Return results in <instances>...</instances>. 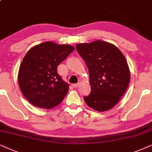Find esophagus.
I'll list each match as a JSON object with an SVG mask.
<instances>
[{
	"label": "esophagus",
	"mask_w": 152,
	"mask_h": 152,
	"mask_svg": "<svg viewBox=\"0 0 152 152\" xmlns=\"http://www.w3.org/2000/svg\"><path fill=\"white\" fill-rule=\"evenodd\" d=\"M78 86H79V83H76L73 85V87H74V88H78Z\"/></svg>",
	"instance_id": "1"
}]
</instances>
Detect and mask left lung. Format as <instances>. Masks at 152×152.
<instances>
[{"label": "left lung", "mask_w": 152, "mask_h": 152, "mask_svg": "<svg viewBox=\"0 0 152 152\" xmlns=\"http://www.w3.org/2000/svg\"><path fill=\"white\" fill-rule=\"evenodd\" d=\"M76 47L90 76L91 92L84 101L99 112L110 110L119 102L130 82L126 58L116 46L102 40L78 44Z\"/></svg>", "instance_id": "1"}]
</instances>
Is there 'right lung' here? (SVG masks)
I'll return each instance as SVG.
<instances>
[{
  "mask_svg": "<svg viewBox=\"0 0 152 152\" xmlns=\"http://www.w3.org/2000/svg\"><path fill=\"white\" fill-rule=\"evenodd\" d=\"M74 50L69 44L50 41L28 50L19 66L18 83L22 94L32 105L50 109L62 102L69 85L58 74L57 66Z\"/></svg>",
  "mask_w": 152,
  "mask_h": 152,
  "instance_id": "obj_1",
  "label": "right lung"
}]
</instances>
